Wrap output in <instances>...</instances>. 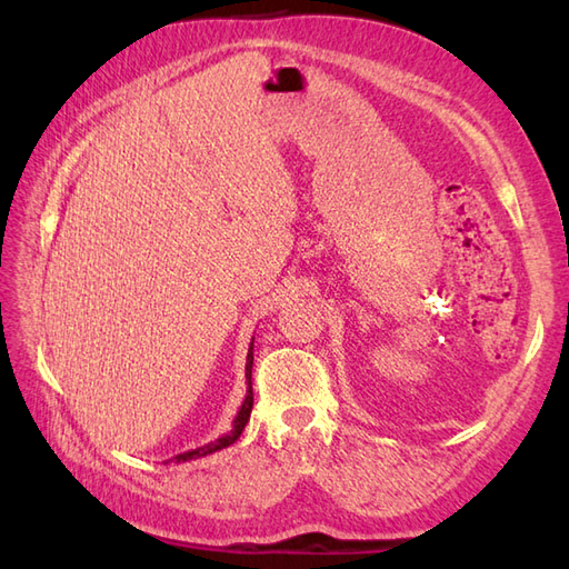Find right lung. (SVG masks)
<instances>
[{
	"label": "right lung",
	"mask_w": 569,
	"mask_h": 569,
	"mask_svg": "<svg viewBox=\"0 0 569 569\" xmlns=\"http://www.w3.org/2000/svg\"><path fill=\"white\" fill-rule=\"evenodd\" d=\"M251 366H253V337H251V347H249V353H247V385H249V387H247V396H244V401H242V406H239L237 416H234V420H232V429H230V432L220 435L218 439H213V441H209V443L199 446V449L184 451V453H180V456H176V458H170V460H176V462H184V460H192V458H203V456L216 453V451H220V449H228L230 443H234V441L239 439V435L244 432V427H247V422H249V416H251V408H253ZM170 460H166V462H170Z\"/></svg>",
	"instance_id": "right-lung-1"
}]
</instances>
